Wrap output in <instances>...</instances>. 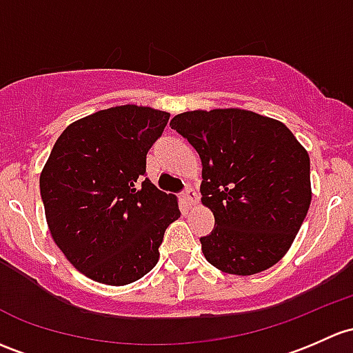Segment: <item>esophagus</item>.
<instances>
[{
    "label": "esophagus",
    "instance_id": "obj_1",
    "mask_svg": "<svg viewBox=\"0 0 353 353\" xmlns=\"http://www.w3.org/2000/svg\"><path fill=\"white\" fill-rule=\"evenodd\" d=\"M183 199L186 201L188 206L198 205V199H199L198 192H196L192 188H186V189H184V192H183Z\"/></svg>",
    "mask_w": 353,
    "mask_h": 353
}]
</instances>
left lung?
<instances>
[{"label":"left lung","instance_id":"left-lung-1","mask_svg":"<svg viewBox=\"0 0 353 353\" xmlns=\"http://www.w3.org/2000/svg\"><path fill=\"white\" fill-rule=\"evenodd\" d=\"M170 128L201 159V203L214 216L199 239L206 261L235 276L277 264L311 205L306 148L284 123L240 108L186 111Z\"/></svg>","mask_w":353,"mask_h":353}]
</instances>
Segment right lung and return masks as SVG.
<instances>
[{"label":"right lung","instance_id":"add662e5","mask_svg":"<svg viewBox=\"0 0 353 353\" xmlns=\"http://www.w3.org/2000/svg\"><path fill=\"white\" fill-rule=\"evenodd\" d=\"M169 113L123 105L70 123L40 174L55 245L96 283L125 285L154 269L177 198L143 179L147 152Z\"/></svg>","mask_w":353,"mask_h":353}]
</instances>
